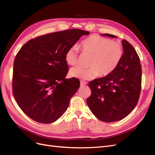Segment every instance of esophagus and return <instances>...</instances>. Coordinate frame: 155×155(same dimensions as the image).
<instances>
[{
    "mask_svg": "<svg viewBox=\"0 0 155 155\" xmlns=\"http://www.w3.org/2000/svg\"><path fill=\"white\" fill-rule=\"evenodd\" d=\"M85 85H87L86 81H80V85L81 86H85Z\"/></svg>",
    "mask_w": 155,
    "mask_h": 155,
    "instance_id": "obj_1",
    "label": "esophagus"
}]
</instances>
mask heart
Segmentation results:
<instances>
[{"label":"heart","instance_id":"heart-1","mask_svg":"<svg viewBox=\"0 0 155 155\" xmlns=\"http://www.w3.org/2000/svg\"><path fill=\"white\" fill-rule=\"evenodd\" d=\"M83 53L91 55L88 68L76 67L70 71L74 78L88 80L100 76H106L118 67L124 56L123 46L118 42L100 37L92 35L80 43ZM78 49L76 46L68 48L64 55L66 63L74 66L78 63Z\"/></svg>","mask_w":155,"mask_h":155}]
</instances>
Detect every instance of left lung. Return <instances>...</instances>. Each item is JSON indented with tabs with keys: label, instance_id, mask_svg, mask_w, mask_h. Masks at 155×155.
<instances>
[{
	"label": "left lung",
	"instance_id": "left-lung-1",
	"mask_svg": "<svg viewBox=\"0 0 155 155\" xmlns=\"http://www.w3.org/2000/svg\"><path fill=\"white\" fill-rule=\"evenodd\" d=\"M115 38L109 34H103ZM124 56L118 67L104 78L89 82L92 94L87 105L93 114L105 122H114L128 116L137 105L141 91L142 66L134 48L123 39Z\"/></svg>",
	"mask_w": 155,
	"mask_h": 155
}]
</instances>
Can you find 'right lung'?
<instances>
[{
  "mask_svg": "<svg viewBox=\"0 0 155 155\" xmlns=\"http://www.w3.org/2000/svg\"><path fill=\"white\" fill-rule=\"evenodd\" d=\"M89 32L72 29L32 39L23 45L13 63V94L21 110L41 124L58 120L80 85L78 78L65 79L67 50Z\"/></svg>",
  "mask_w": 155,
  "mask_h": 155,
  "instance_id": "1",
  "label": "right lung"
}]
</instances>
